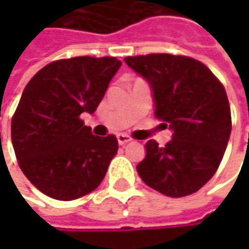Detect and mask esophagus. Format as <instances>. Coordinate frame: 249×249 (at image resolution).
I'll use <instances>...</instances> for the list:
<instances>
[{
    "label": "esophagus",
    "mask_w": 249,
    "mask_h": 249,
    "mask_svg": "<svg viewBox=\"0 0 249 249\" xmlns=\"http://www.w3.org/2000/svg\"><path fill=\"white\" fill-rule=\"evenodd\" d=\"M117 140H118V144H120V145H125L126 142L131 141V137H128V135H125V134H118V135H117Z\"/></svg>",
    "instance_id": "1"
}]
</instances>
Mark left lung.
Here are the masks:
<instances>
[{
	"label": "left lung",
	"instance_id": "obj_1",
	"mask_svg": "<svg viewBox=\"0 0 249 249\" xmlns=\"http://www.w3.org/2000/svg\"><path fill=\"white\" fill-rule=\"evenodd\" d=\"M153 92L154 115L173 132L159 147L150 140L137 166L151 189L181 197L197 192L218 170L231 135V109L222 83L200 62L173 54L125 57Z\"/></svg>",
	"mask_w": 249,
	"mask_h": 249
}]
</instances>
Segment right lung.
<instances>
[{
    "label": "right lung",
    "mask_w": 249,
    "mask_h": 249,
    "mask_svg": "<svg viewBox=\"0 0 249 249\" xmlns=\"http://www.w3.org/2000/svg\"><path fill=\"white\" fill-rule=\"evenodd\" d=\"M121 65L117 57H72L44 66L27 83L11 140L25 177L49 197L75 200L104 180L118 141L93 135L80 114L96 111Z\"/></svg>",
    "instance_id": "add662e5"
}]
</instances>
